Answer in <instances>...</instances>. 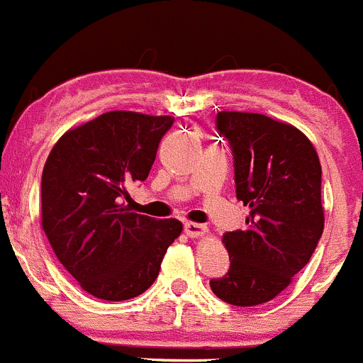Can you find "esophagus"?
<instances>
[{"mask_svg":"<svg viewBox=\"0 0 363 363\" xmlns=\"http://www.w3.org/2000/svg\"><path fill=\"white\" fill-rule=\"evenodd\" d=\"M184 228H185V233H187L191 238H198L207 233V225L196 224V222H185Z\"/></svg>","mask_w":363,"mask_h":363,"instance_id":"34e87169","label":"esophagus"}]
</instances>
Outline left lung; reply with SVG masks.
Wrapping results in <instances>:
<instances>
[{"label":"left lung","instance_id":"8db88e82","mask_svg":"<svg viewBox=\"0 0 363 363\" xmlns=\"http://www.w3.org/2000/svg\"><path fill=\"white\" fill-rule=\"evenodd\" d=\"M216 128L233 152L237 198L250 216L244 231L222 237L231 264L209 284L229 305H262L292 283L320 242V157L301 130L262 113L218 111Z\"/></svg>","mask_w":363,"mask_h":363}]
</instances>
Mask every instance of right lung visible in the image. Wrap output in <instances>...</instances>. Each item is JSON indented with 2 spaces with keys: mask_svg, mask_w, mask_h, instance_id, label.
<instances>
[{
  "mask_svg": "<svg viewBox=\"0 0 363 363\" xmlns=\"http://www.w3.org/2000/svg\"><path fill=\"white\" fill-rule=\"evenodd\" d=\"M170 116L106 111L67 130L42 174V228L52 252L82 290L126 301L156 281L167 247L182 233L176 218L156 220L125 206L145 182Z\"/></svg>",
  "mask_w": 363,
  "mask_h": 363,
  "instance_id": "1",
  "label": "right lung"
}]
</instances>
